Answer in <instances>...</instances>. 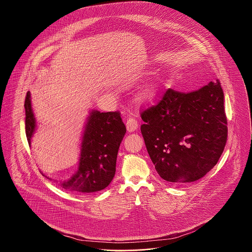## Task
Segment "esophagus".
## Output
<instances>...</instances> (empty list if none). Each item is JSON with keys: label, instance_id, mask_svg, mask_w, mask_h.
I'll use <instances>...</instances> for the list:
<instances>
[{"label": "esophagus", "instance_id": "34e87169", "mask_svg": "<svg viewBox=\"0 0 252 252\" xmlns=\"http://www.w3.org/2000/svg\"><path fill=\"white\" fill-rule=\"evenodd\" d=\"M126 127H127V130L129 132H134L138 129L139 127V123H138V120L134 117H129L126 121Z\"/></svg>", "mask_w": 252, "mask_h": 252}]
</instances>
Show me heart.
Returning <instances> with one entry per match:
<instances>
[{"label":"heart","mask_w":252,"mask_h":252,"mask_svg":"<svg viewBox=\"0 0 252 252\" xmlns=\"http://www.w3.org/2000/svg\"><path fill=\"white\" fill-rule=\"evenodd\" d=\"M149 94H150V93H149Z\"/></svg>","instance_id":"1"}]
</instances>
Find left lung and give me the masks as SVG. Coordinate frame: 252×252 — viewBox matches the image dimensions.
Segmentation results:
<instances>
[{"label":"left lung","instance_id":"left-lung-1","mask_svg":"<svg viewBox=\"0 0 252 252\" xmlns=\"http://www.w3.org/2000/svg\"><path fill=\"white\" fill-rule=\"evenodd\" d=\"M141 116L147 152L158 175L169 182L203 178L225 148L228 124L218 79L190 93L167 89Z\"/></svg>","mask_w":252,"mask_h":252}]
</instances>
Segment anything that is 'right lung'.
Instances as JSON below:
<instances>
[{"label":"right lung","instance_id":"obj_1","mask_svg":"<svg viewBox=\"0 0 252 252\" xmlns=\"http://www.w3.org/2000/svg\"><path fill=\"white\" fill-rule=\"evenodd\" d=\"M24 108L26 137L30 145L36 128L30 92L26 94ZM125 133L126 127L119 111L93 110L82 138L78 170L70 180L61 181V187L78 193H92L105 189L114 177L117 152Z\"/></svg>","mask_w":252,"mask_h":252}]
</instances>
